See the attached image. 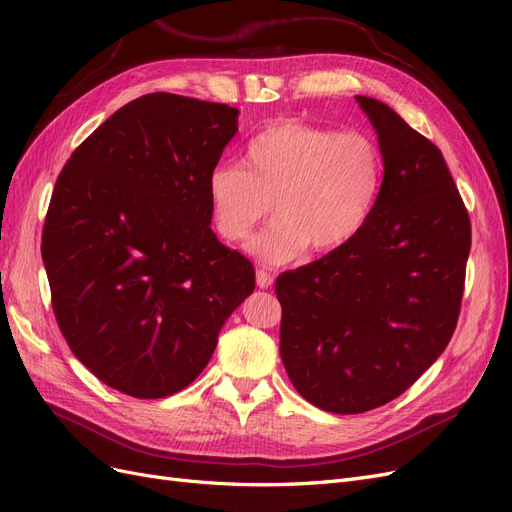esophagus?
<instances>
[{
	"mask_svg": "<svg viewBox=\"0 0 512 512\" xmlns=\"http://www.w3.org/2000/svg\"><path fill=\"white\" fill-rule=\"evenodd\" d=\"M256 284H258V288H269L273 284V275L265 269H258L256 271Z\"/></svg>",
	"mask_w": 512,
	"mask_h": 512,
	"instance_id": "34e87169",
	"label": "esophagus"
}]
</instances>
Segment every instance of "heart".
<instances>
[{"instance_id": "heart-1", "label": "heart", "mask_w": 512, "mask_h": 512, "mask_svg": "<svg viewBox=\"0 0 512 512\" xmlns=\"http://www.w3.org/2000/svg\"><path fill=\"white\" fill-rule=\"evenodd\" d=\"M243 166H215L207 179L215 228L230 243L250 239L271 213L277 220L252 243L271 265L305 250H342L369 222L382 190L378 143L361 130L280 121L247 145Z\"/></svg>"}]
</instances>
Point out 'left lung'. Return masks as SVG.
I'll return each instance as SVG.
<instances>
[{
    "label": "left lung",
    "instance_id": "obj_1",
    "mask_svg": "<svg viewBox=\"0 0 512 512\" xmlns=\"http://www.w3.org/2000/svg\"><path fill=\"white\" fill-rule=\"evenodd\" d=\"M356 102L384 160L374 213L342 250L275 280L288 378L309 404L335 414L389 404L444 352L472 245L442 151L384 102Z\"/></svg>",
    "mask_w": 512,
    "mask_h": 512
}]
</instances>
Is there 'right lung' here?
<instances>
[{
  "instance_id": "obj_1",
  "label": "right lung",
  "mask_w": 512,
  "mask_h": 512,
  "mask_svg": "<svg viewBox=\"0 0 512 512\" xmlns=\"http://www.w3.org/2000/svg\"><path fill=\"white\" fill-rule=\"evenodd\" d=\"M237 108L177 94L121 106L61 168L42 260L61 335L91 374L136 399L192 384L254 265L211 230L207 179Z\"/></svg>"
}]
</instances>
